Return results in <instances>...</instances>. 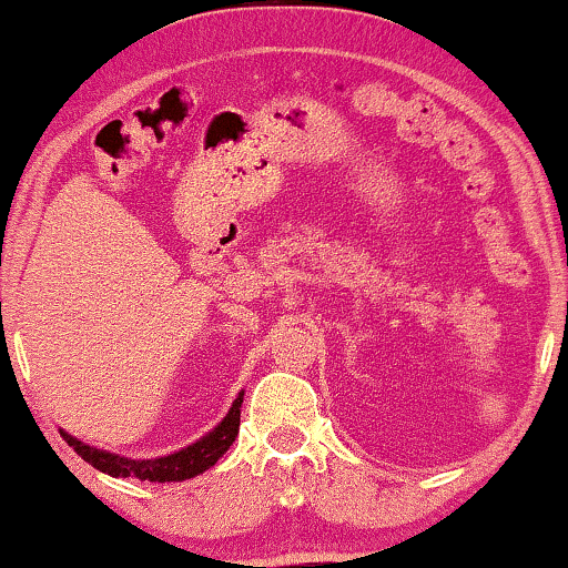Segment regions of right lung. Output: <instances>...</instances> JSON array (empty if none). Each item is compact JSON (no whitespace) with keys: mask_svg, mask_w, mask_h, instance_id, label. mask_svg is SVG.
<instances>
[{"mask_svg":"<svg viewBox=\"0 0 568 568\" xmlns=\"http://www.w3.org/2000/svg\"><path fill=\"white\" fill-rule=\"evenodd\" d=\"M242 396L245 392L237 394V399L232 402L226 417L221 419L216 428L205 433L203 438H197L195 444H190L185 448L174 454H164L156 456V459H130V456H120L112 452H104V448L88 446L83 440L70 436V433H62V438L75 448L78 456L91 464V467L99 469V473H106L112 477H138V480H149V483H182L190 480V477L203 475L205 469H211L221 456L230 452V446L234 444L240 433V407H242Z\"/></svg>","mask_w":568,"mask_h":568,"instance_id":"add662e5","label":"right lung"}]
</instances>
